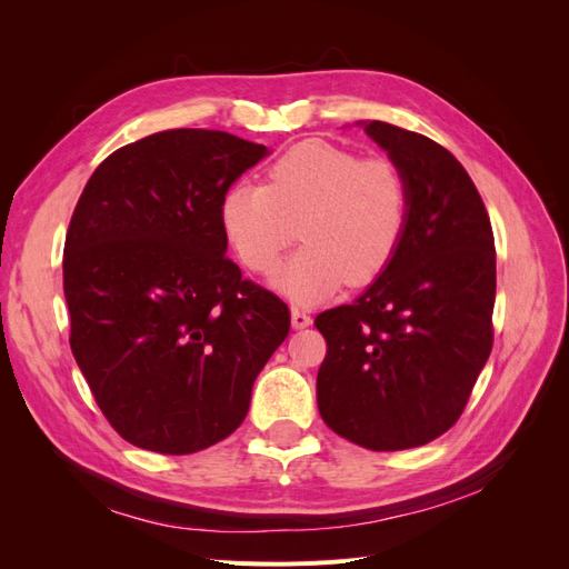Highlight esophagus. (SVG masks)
Returning <instances> with one entry per match:
<instances>
[{
	"instance_id": "obj_1",
	"label": "esophagus",
	"mask_w": 569,
	"mask_h": 569,
	"mask_svg": "<svg viewBox=\"0 0 569 569\" xmlns=\"http://www.w3.org/2000/svg\"><path fill=\"white\" fill-rule=\"evenodd\" d=\"M311 322H313L311 316H308V313L303 311V308L291 306V325H295L297 330H303V327H308Z\"/></svg>"
}]
</instances>
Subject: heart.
I'll return each instance as SVG.
<instances>
[{"label":"heart","instance_id":"obj_1","mask_svg":"<svg viewBox=\"0 0 569 569\" xmlns=\"http://www.w3.org/2000/svg\"><path fill=\"white\" fill-rule=\"evenodd\" d=\"M408 182L389 159L311 140L284 151L266 184H234L220 201V222L239 261L270 274L295 244L303 247L274 278L284 297L316 303L343 282L380 278L408 226Z\"/></svg>","mask_w":569,"mask_h":569}]
</instances>
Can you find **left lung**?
<instances>
[{
	"label": "left lung",
	"mask_w": 569,
	"mask_h": 569,
	"mask_svg": "<svg viewBox=\"0 0 569 569\" xmlns=\"http://www.w3.org/2000/svg\"><path fill=\"white\" fill-rule=\"evenodd\" d=\"M366 132L408 182V226L380 278L316 318L327 341L318 408L339 437L403 451L449 432L487 363L496 249L485 201L449 149L382 120Z\"/></svg>",
	"instance_id": "1"
}]
</instances>
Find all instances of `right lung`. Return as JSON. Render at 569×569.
<instances>
[{
    "label": "right lung",
    "instance_id": "add662e5",
    "mask_svg": "<svg viewBox=\"0 0 569 569\" xmlns=\"http://www.w3.org/2000/svg\"><path fill=\"white\" fill-rule=\"evenodd\" d=\"M268 147L178 128L120 147L84 184L63 247L71 351L116 432L197 453L242 425L289 308L226 256L220 201Z\"/></svg>",
    "mask_w": 569,
    "mask_h": 569
}]
</instances>
